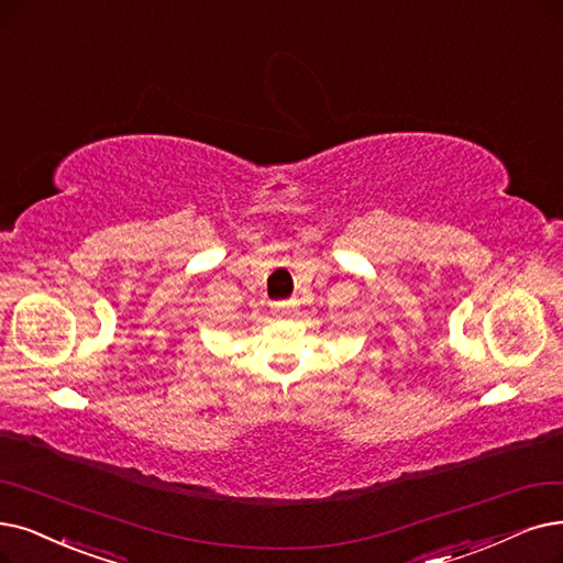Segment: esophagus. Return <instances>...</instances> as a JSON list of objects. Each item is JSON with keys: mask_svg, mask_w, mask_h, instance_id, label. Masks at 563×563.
<instances>
[{"mask_svg": "<svg viewBox=\"0 0 563 563\" xmlns=\"http://www.w3.org/2000/svg\"><path fill=\"white\" fill-rule=\"evenodd\" d=\"M290 309H294V305H290V302H275L273 305V311L277 313V317H284V313H288Z\"/></svg>", "mask_w": 563, "mask_h": 563, "instance_id": "34e87169", "label": "esophagus"}]
</instances>
